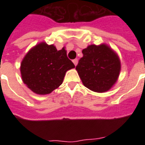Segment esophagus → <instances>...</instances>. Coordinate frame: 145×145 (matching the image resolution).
I'll return each mask as SVG.
<instances>
[{"label": "esophagus", "mask_w": 145, "mask_h": 145, "mask_svg": "<svg viewBox=\"0 0 145 145\" xmlns=\"http://www.w3.org/2000/svg\"><path fill=\"white\" fill-rule=\"evenodd\" d=\"M73 63H74V64L76 66V65L78 64V59H74V60H73Z\"/></svg>", "instance_id": "34e87169"}]
</instances>
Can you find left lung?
<instances>
[{"instance_id":"1","label":"left lung","mask_w":145,"mask_h":145,"mask_svg":"<svg viewBox=\"0 0 145 145\" xmlns=\"http://www.w3.org/2000/svg\"><path fill=\"white\" fill-rule=\"evenodd\" d=\"M76 70L83 85L91 91H109L118 80L121 70L119 56L105 43L89 45L82 50Z\"/></svg>"}]
</instances>
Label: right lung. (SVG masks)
<instances>
[{
  "mask_svg": "<svg viewBox=\"0 0 145 145\" xmlns=\"http://www.w3.org/2000/svg\"><path fill=\"white\" fill-rule=\"evenodd\" d=\"M74 67L65 48L57 50L54 45L42 42L31 48L22 60L21 76L34 93L47 95L62 84L67 71Z\"/></svg>",
  "mask_w": 145,
  "mask_h": 145,
  "instance_id": "add662e5",
  "label": "right lung"
}]
</instances>
